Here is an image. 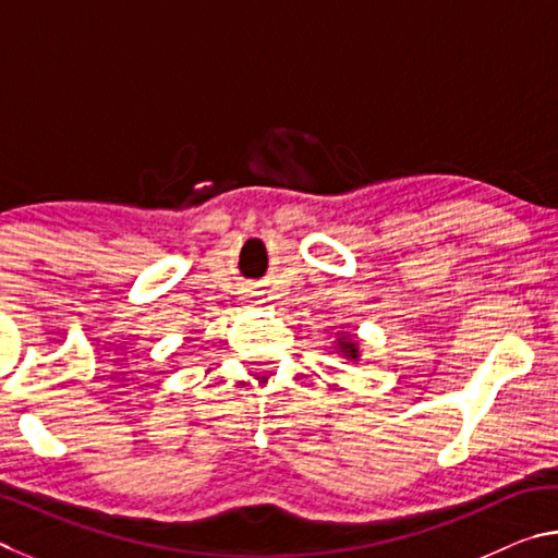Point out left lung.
<instances>
[{
  "mask_svg": "<svg viewBox=\"0 0 558 558\" xmlns=\"http://www.w3.org/2000/svg\"><path fill=\"white\" fill-rule=\"evenodd\" d=\"M340 348H343V353H348L350 357H357V345H355V343H350V340L340 338Z\"/></svg>",
  "mask_w": 558,
  "mask_h": 558,
  "instance_id": "left-lung-1",
  "label": "left lung"
}]
</instances>
